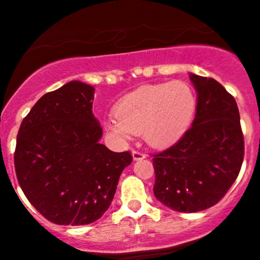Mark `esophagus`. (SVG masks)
<instances>
[{"label":"esophagus","mask_w":260,"mask_h":260,"mask_svg":"<svg viewBox=\"0 0 260 260\" xmlns=\"http://www.w3.org/2000/svg\"><path fill=\"white\" fill-rule=\"evenodd\" d=\"M132 157L135 161H138V159H143L146 158V153H143V152L138 151V149H133L132 151Z\"/></svg>","instance_id":"34e87169"}]
</instances>
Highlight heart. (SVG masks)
Listing matches in <instances>:
<instances>
[{"mask_svg": "<svg viewBox=\"0 0 260 260\" xmlns=\"http://www.w3.org/2000/svg\"><path fill=\"white\" fill-rule=\"evenodd\" d=\"M196 109L198 96L185 81L149 84L123 96L106 127L119 140L142 132L151 146L169 147L187 133Z\"/></svg>", "mask_w": 260, "mask_h": 260, "instance_id": "obj_1", "label": "heart"}]
</instances>
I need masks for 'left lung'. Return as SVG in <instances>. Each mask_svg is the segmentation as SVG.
Returning a JSON list of instances; mask_svg holds the SVG:
<instances>
[{"mask_svg": "<svg viewBox=\"0 0 260 260\" xmlns=\"http://www.w3.org/2000/svg\"><path fill=\"white\" fill-rule=\"evenodd\" d=\"M188 77L198 93L192 125L179 142L153 154L154 196L179 212L203 211L219 203L237 180L244 158L234 96L212 78Z\"/></svg>", "mask_w": 260, "mask_h": 260, "instance_id": "8db88e82", "label": "left lung"}]
</instances>
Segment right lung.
<instances>
[{
	"label": "right lung",
	"instance_id": "right-lung-1",
	"mask_svg": "<svg viewBox=\"0 0 260 260\" xmlns=\"http://www.w3.org/2000/svg\"><path fill=\"white\" fill-rule=\"evenodd\" d=\"M94 88L73 80L41 96L20 125L15 170L23 193L59 225L94 222L108 210L129 152H112L93 112Z\"/></svg>",
	"mask_w": 260,
	"mask_h": 260
}]
</instances>
